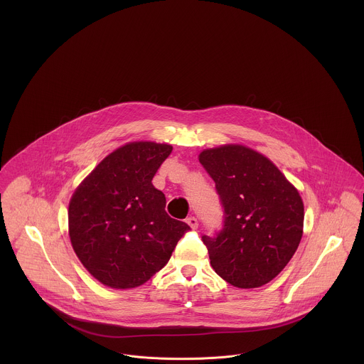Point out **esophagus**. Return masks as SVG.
<instances>
[{
  "mask_svg": "<svg viewBox=\"0 0 364 364\" xmlns=\"http://www.w3.org/2000/svg\"><path fill=\"white\" fill-rule=\"evenodd\" d=\"M186 223H187V224H188V225H190L191 228H192V229H196V228H198V225H199L198 220H196L195 217H192V215H191V217H188V218L186 220Z\"/></svg>",
  "mask_w": 364,
  "mask_h": 364,
  "instance_id": "1",
  "label": "esophagus"
}]
</instances>
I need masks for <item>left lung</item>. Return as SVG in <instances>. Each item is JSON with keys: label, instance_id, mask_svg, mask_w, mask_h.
<instances>
[{"label": "left lung", "instance_id": "8db88e82", "mask_svg": "<svg viewBox=\"0 0 364 364\" xmlns=\"http://www.w3.org/2000/svg\"><path fill=\"white\" fill-rule=\"evenodd\" d=\"M199 162L224 208L223 229L214 237L202 236L213 269L242 289L270 282L303 236L299 192L269 158L240 144L203 150Z\"/></svg>", "mask_w": 364, "mask_h": 364}]
</instances>
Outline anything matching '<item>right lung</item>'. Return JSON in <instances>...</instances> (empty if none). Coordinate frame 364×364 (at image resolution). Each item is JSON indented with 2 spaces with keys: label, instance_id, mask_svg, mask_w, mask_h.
Returning <instances> with one entry per match:
<instances>
[{
  "label": "right lung",
  "instance_id": "1",
  "mask_svg": "<svg viewBox=\"0 0 364 364\" xmlns=\"http://www.w3.org/2000/svg\"><path fill=\"white\" fill-rule=\"evenodd\" d=\"M171 144L132 141L102 159L72 195V247L88 273L114 289L135 288L171 259L190 230L165 211L151 180Z\"/></svg>",
  "mask_w": 364,
  "mask_h": 364
}]
</instances>
